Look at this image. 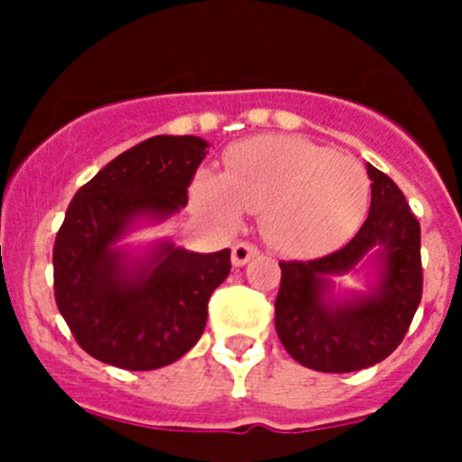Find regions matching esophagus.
Returning a JSON list of instances; mask_svg holds the SVG:
<instances>
[{
  "mask_svg": "<svg viewBox=\"0 0 462 462\" xmlns=\"http://www.w3.org/2000/svg\"><path fill=\"white\" fill-rule=\"evenodd\" d=\"M256 254H259V250H256L254 245L236 243L234 252H231V263H234L236 268H240V266H245V263H247L250 259H254Z\"/></svg>",
  "mask_w": 462,
  "mask_h": 462,
  "instance_id": "34e87169",
  "label": "esophagus"
}]
</instances>
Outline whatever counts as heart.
<instances>
[{
  "label": "heart",
  "mask_w": 462,
  "mask_h": 462,
  "mask_svg": "<svg viewBox=\"0 0 462 462\" xmlns=\"http://www.w3.org/2000/svg\"><path fill=\"white\" fill-rule=\"evenodd\" d=\"M191 199L224 226H236L245 210L261 212L273 247L312 254L356 231L368 212L370 180L356 159L308 138L259 136L228 150L224 173L196 175Z\"/></svg>",
  "instance_id": "heart-1"
}]
</instances>
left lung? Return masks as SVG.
<instances>
[{
    "label": "left lung",
    "instance_id": "8db88e82",
    "mask_svg": "<svg viewBox=\"0 0 462 462\" xmlns=\"http://www.w3.org/2000/svg\"><path fill=\"white\" fill-rule=\"evenodd\" d=\"M370 212L342 250L312 261H280L275 328L293 361L319 373H356L402 342L421 303V226L389 175L365 164ZM363 274L365 292L335 289Z\"/></svg>",
    "mask_w": 462,
    "mask_h": 462
}]
</instances>
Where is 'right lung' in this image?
<instances>
[{
  "instance_id": "add662e5",
  "label": "right lung",
  "mask_w": 462,
  "mask_h": 462,
  "mask_svg": "<svg viewBox=\"0 0 462 462\" xmlns=\"http://www.w3.org/2000/svg\"><path fill=\"white\" fill-rule=\"evenodd\" d=\"M208 148L199 136H152L108 162L69 203L52 250L55 300L97 361L157 370L201 337L231 250L199 254L171 240L134 250L122 240L187 206Z\"/></svg>"
}]
</instances>
